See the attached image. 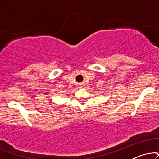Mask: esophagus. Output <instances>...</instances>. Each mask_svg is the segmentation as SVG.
<instances>
[{"mask_svg":"<svg viewBox=\"0 0 159 159\" xmlns=\"http://www.w3.org/2000/svg\"><path fill=\"white\" fill-rule=\"evenodd\" d=\"M79 87H82V84H79Z\"/></svg>","mask_w":159,"mask_h":159,"instance_id":"esophagus-1","label":"esophagus"}]
</instances>
